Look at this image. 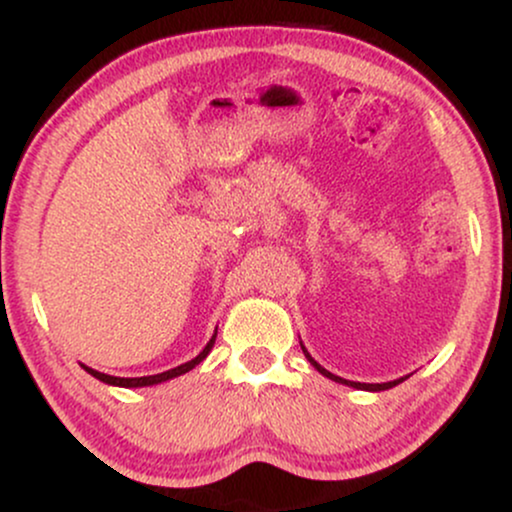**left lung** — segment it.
Wrapping results in <instances>:
<instances>
[{"mask_svg": "<svg viewBox=\"0 0 512 512\" xmlns=\"http://www.w3.org/2000/svg\"><path fill=\"white\" fill-rule=\"evenodd\" d=\"M303 351H305V349H303ZM305 356H308V361H310V363H313V366H315L317 370H320V373H322V375H327V378H332V380H334V383H342V385H351V387H358V390H373V392H380V390H390V387H395V385H399V383H402V380H404V378H399V380H392V383H380V385H370V383H354V380H344V378H339V375H332V373H330V370H325V368H322V366H320V363H317V361H315V358L308 354V351H305Z\"/></svg>", "mask_w": 512, "mask_h": 512, "instance_id": "obj_1", "label": "left lung"}]
</instances>
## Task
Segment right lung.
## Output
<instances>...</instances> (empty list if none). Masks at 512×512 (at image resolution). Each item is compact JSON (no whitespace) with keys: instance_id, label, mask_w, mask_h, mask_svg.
I'll return each mask as SVG.
<instances>
[{"instance_id":"right-lung-1","label":"right lung","mask_w":512,"mask_h":512,"mask_svg":"<svg viewBox=\"0 0 512 512\" xmlns=\"http://www.w3.org/2000/svg\"><path fill=\"white\" fill-rule=\"evenodd\" d=\"M214 339L216 337H211V342L204 346V351L202 354H199L197 358H192V361H187V363H182V366H178V368H170V370H166V373H158V375H146V378H115V375H105V373H98V370H93V368H88V366H84L88 373L93 375V378H98V380H103V383H108V385H117V387H144V385H156V383H163V380H170V378H175V375H182V373H187V370H192L197 366V363H202L204 358H207V354L211 351V346H214Z\"/></svg>"}]
</instances>
